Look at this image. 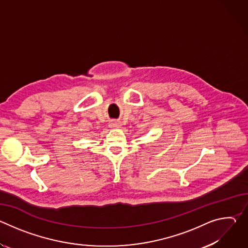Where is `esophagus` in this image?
<instances>
[{"instance_id":"34e87169","label":"esophagus","mask_w":248,"mask_h":248,"mask_svg":"<svg viewBox=\"0 0 248 248\" xmlns=\"http://www.w3.org/2000/svg\"><path fill=\"white\" fill-rule=\"evenodd\" d=\"M111 126H116V125H118V123L116 122V121H113V122H111Z\"/></svg>"}]
</instances>
